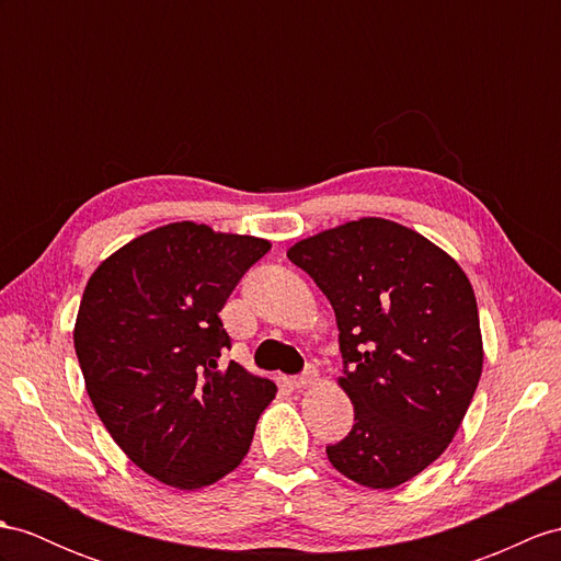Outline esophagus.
<instances>
[{
	"label": "esophagus",
	"instance_id": "34e87169",
	"mask_svg": "<svg viewBox=\"0 0 561 561\" xmlns=\"http://www.w3.org/2000/svg\"><path fill=\"white\" fill-rule=\"evenodd\" d=\"M317 380H319V371H317V368H309V371H305L302 376L293 378L290 386H293L295 390H307V388H311L313 383H317Z\"/></svg>",
	"mask_w": 561,
	"mask_h": 561
}]
</instances>
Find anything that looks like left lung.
<instances>
[{"mask_svg":"<svg viewBox=\"0 0 561 561\" xmlns=\"http://www.w3.org/2000/svg\"><path fill=\"white\" fill-rule=\"evenodd\" d=\"M288 259L331 299L354 404L345 440L325 447L350 481L390 490L438 459L483 371V335L467 273L438 244L364 216L295 242Z\"/></svg>","mask_w":561,"mask_h":561,"instance_id":"obj_1","label":"left lung"}]
</instances>
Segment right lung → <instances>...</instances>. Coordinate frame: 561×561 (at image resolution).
<instances>
[{"label": "right lung", "instance_id": "right-lung-1", "mask_svg": "<svg viewBox=\"0 0 561 561\" xmlns=\"http://www.w3.org/2000/svg\"><path fill=\"white\" fill-rule=\"evenodd\" d=\"M271 242L178 221L108 254L80 299L73 345L104 428L147 476L178 490L240 467L276 383L218 357V311Z\"/></svg>", "mask_w": 561, "mask_h": 561}]
</instances>
